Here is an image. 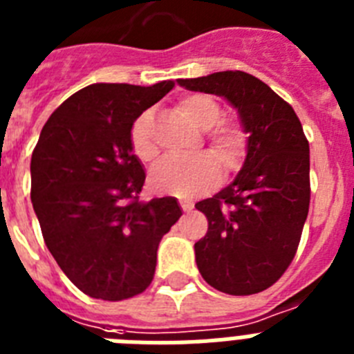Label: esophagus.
Returning a JSON list of instances; mask_svg holds the SVG:
<instances>
[{
  "label": "esophagus",
  "mask_w": 354,
  "mask_h": 354,
  "mask_svg": "<svg viewBox=\"0 0 354 354\" xmlns=\"http://www.w3.org/2000/svg\"><path fill=\"white\" fill-rule=\"evenodd\" d=\"M180 205H182L183 212H191L192 207H194V205H192L191 201H185V200H180Z\"/></svg>",
  "instance_id": "34e87169"
}]
</instances>
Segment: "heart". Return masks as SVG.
Returning a JSON list of instances; mask_svg holds the SVG:
<instances>
[{
    "mask_svg": "<svg viewBox=\"0 0 354 354\" xmlns=\"http://www.w3.org/2000/svg\"><path fill=\"white\" fill-rule=\"evenodd\" d=\"M178 109L192 126L207 131L219 120L221 109L218 102L207 95H189L178 102ZM133 153L140 160L147 162L153 160L156 154V145L153 142V113L144 111L140 117L133 122L131 133H129ZM243 133L236 126H219L209 136L210 153L225 165V167H236L243 154ZM221 178L219 163L209 156L201 154L196 158H163L156 163L151 171L149 183L153 191L162 194H172L178 198H192L218 185Z\"/></svg>",
    "mask_w": 354,
    "mask_h": 354,
    "instance_id": "b5f03b06",
    "label": "heart"
}]
</instances>
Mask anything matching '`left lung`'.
<instances>
[{
	"instance_id": "left-lung-1",
	"label": "left lung",
	"mask_w": 354,
	"mask_h": 354,
	"mask_svg": "<svg viewBox=\"0 0 354 354\" xmlns=\"http://www.w3.org/2000/svg\"><path fill=\"white\" fill-rule=\"evenodd\" d=\"M237 111L246 156L236 180L196 203L209 230L194 245L201 277L228 295L272 286L295 257L310 209V144L301 120L268 84L245 71L178 79Z\"/></svg>"
}]
</instances>
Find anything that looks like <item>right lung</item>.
I'll use <instances>...</instances> for the list:
<instances>
[{"instance_id":"obj_1","label":"right lung","mask_w":354,"mask_h":354,"mask_svg":"<svg viewBox=\"0 0 354 354\" xmlns=\"http://www.w3.org/2000/svg\"><path fill=\"white\" fill-rule=\"evenodd\" d=\"M174 88L97 82L52 113L32 153V205L50 254L82 293L124 301L153 281L162 237L182 216L176 198L138 201L144 165L133 122Z\"/></svg>"}]
</instances>
